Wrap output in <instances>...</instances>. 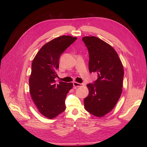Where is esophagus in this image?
<instances>
[{"mask_svg": "<svg viewBox=\"0 0 147 147\" xmlns=\"http://www.w3.org/2000/svg\"><path fill=\"white\" fill-rule=\"evenodd\" d=\"M73 86L75 88H77V87H83L84 85V84H82V83H78L77 82H74Z\"/></svg>", "mask_w": 147, "mask_h": 147, "instance_id": "1", "label": "esophagus"}]
</instances>
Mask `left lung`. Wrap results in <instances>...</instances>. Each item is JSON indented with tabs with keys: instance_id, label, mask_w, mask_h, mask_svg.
<instances>
[{
	"instance_id": "1",
	"label": "left lung",
	"mask_w": 147,
	"mask_h": 147,
	"mask_svg": "<svg viewBox=\"0 0 147 147\" xmlns=\"http://www.w3.org/2000/svg\"><path fill=\"white\" fill-rule=\"evenodd\" d=\"M89 53V71L97 79L87 85L89 94L84 107L91 114L102 117L111 111L122 92L124 69L115 50L96 36L82 38Z\"/></svg>"
}]
</instances>
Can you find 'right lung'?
<instances>
[{
	"instance_id": "right-lung-1",
	"label": "right lung",
	"mask_w": 147,
	"mask_h": 147,
	"mask_svg": "<svg viewBox=\"0 0 147 147\" xmlns=\"http://www.w3.org/2000/svg\"><path fill=\"white\" fill-rule=\"evenodd\" d=\"M77 39L63 35L42 47L34 57L29 79L30 92L39 112L53 119L66 109L65 99L73 83H57L60 55Z\"/></svg>"
}]
</instances>
